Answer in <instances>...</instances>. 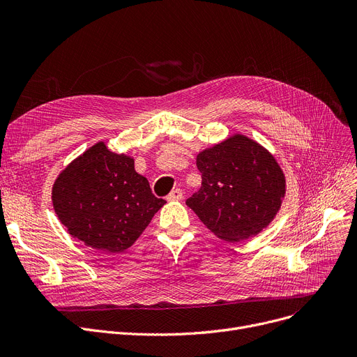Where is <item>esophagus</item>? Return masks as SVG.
Here are the masks:
<instances>
[{"mask_svg":"<svg viewBox=\"0 0 357 357\" xmlns=\"http://www.w3.org/2000/svg\"><path fill=\"white\" fill-rule=\"evenodd\" d=\"M167 201H181L182 199V191L181 190H174L171 194L167 195V198H166Z\"/></svg>","mask_w":357,"mask_h":357,"instance_id":"34e87169","label":"esophagus"}]
</instances>
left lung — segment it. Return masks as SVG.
<instances>
[{"label":"left lung","mask_w":357,"mask_h":357,"mask_svg":"<svg viewBox=\"0 0 357 357\" xmlns=\"http://www.w3.org/2000/svg\"><path fill=\"white\" fill-rule=\"evenodd\" d=\"M202 186L186 205L218 238L245 241L278 215L287 194V178L269 150L234 133L197 155Z\"/></svg>","instance_id":"1"}]
</instances>
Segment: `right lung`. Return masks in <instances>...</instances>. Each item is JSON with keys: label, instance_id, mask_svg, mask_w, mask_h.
Returning a JSON list of instances; mask_svg holds the SVG:
<instances>
[{"label": "right lung", "instance_id": "obj_1", "mask_svg": "<svg viewBox=\"0 0 357 357\" xmlns=\"http://www.w3.org/2000/svg\"><path fill=\"white\" fill-rule=\"evenodd\" d=\"M53 210L86 248L120 253L166 204L136 172L135 158L98 142L68 163L52 186Z\"/></svg>", "mask_w": 357, "mask_h": 357}]
</instances>
